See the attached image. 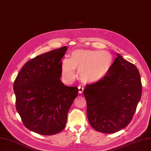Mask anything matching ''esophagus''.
Masks as SVG:
<instances>
[{"mask_svg":"<svg viewBox=\"0 0 151 151\" xmlns=\"http://www.w3.org/2000/svg\"><path fill=\"white\" fill-rule=\"evenodd\" d=\"M78 89H79V93L80 94H82V93H83V91H84V88H83V87L79 86V87H78Z\"/></svg>","mask_w":151,"mask_h":151,"instance_id":"esophagus-1","label":"esophagus"}]
</instances>
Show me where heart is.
I'll return each mask as SVG.
<instances>
[{"label": "heart", "instance_id": "1", "mask_svg": "<svg viewBox=\"0 0 151 151\" xmlns=\"http://www.w3.org/2000/svg\"><path fill=\"white\" fill-rule=\"evenodd\" d=\"M113 65L112 55L106 50H76L71 53L70 59L64 58L61 62L63 78L71 82L78 70L81 81L94 84L103 80L111 70Z\"/></svg>", "mask_w": 151, "mask_h": 151}]
</instances>
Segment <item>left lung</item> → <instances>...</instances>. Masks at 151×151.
<instances>
[{"instance_id":"obj_1","label":"left lung","mask_w":151,"mask_h":151,"mask_svg":"<svg viewBox=\"0 0 151 151\" xmlns=\"http://www.w3.org/2000/svg\"><path fill=\"white\" fill-rule=\"evenodd\" d=\"M87 115L93 129L112 134L131 122L142 95L137 68L117 53L111 70L100 82L87 84L84 90Z\"/></svg>"}]
</instances>
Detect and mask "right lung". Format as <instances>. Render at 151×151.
Masks as SVG:
<instances>
[{
  "label": "right lung",
  "mask_w": 151,
  "mask_h": 151,
  "mask_svg": "<svg viewBox=\"0 0 151 151\" xmlns=\"http://www.w3.org/2000/svg\"><path fill=\"white\" fill-rule=\"evenodd\" d=\"M64 46L27 62L17 74L13 88L16 107L24 126L43 135H52L65 127L67 114L78 88L60 80Z\"/></svg>",
  "instance_id": "obj_1"
}]
</instances>
